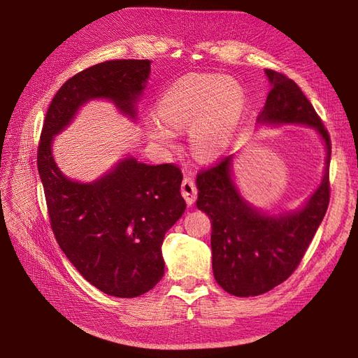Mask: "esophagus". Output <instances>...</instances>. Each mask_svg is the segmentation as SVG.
Segmentation results:
<instances>
[{
  "mask_svg": "<svg viewBox=\"0 0 358 358\" xmlns=\"http://www.w3.org/2000/svg\"><path fill=\"white\" fill-rule=\"evenodd\" d=\"M180 191H182V195L185 201H187L188 206H192L195 203V199H196V185L194 182V179L191 176H185L183 180H182V187H180Z\"/></svg>",
  "mask_w": 358,
  "mask_h": 358,
  "instance_id": "1",
  "label": "esophagus"
}]
</instances>
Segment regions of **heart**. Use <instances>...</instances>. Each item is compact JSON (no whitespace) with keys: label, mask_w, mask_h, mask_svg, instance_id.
I'll use <instances>...</instances> for the list:
<instances>
[{"label":"heart","mask_w":358,"mask_h":358,"mask_svg":"<svg viewBox=\"0 0 358 358\" xmlns=\"http://www.w3.org/2000/svg\"><path fill=\"white\" fill-rule=\"evenodd\" d=\"M245 114V94L229 77L191 73L171 83L157 103V120L146 122L151 141L169 146L173 131L188 129L192 152L206 162L227 154L236 142Z\"/></svg>","instance_id":"b5f03b06"}]
</instances>
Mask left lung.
Listing matches in <instances>:
<instances>
[{
    "label": "left lung",
    "mask_w": 358,
    "mask_h": 358,
    "mask_svg": "<svg viewBox=\"0 0 358 358\" xmlns=\"http://www.w3.org/2000/svg\"><path fill=\"white\" fill-rule=\"evenodd\" d=\"M265 73L271 90L256 122L265 127L313 129L324 143V169L318 187L301 207L277 213L255 206L241 194L232 170L237 154L196 176V207L212 220L215 280L238 298L266 293L292 275L329 206V133L296 83L275 71L265 69Z\"/></svg>",
    "instance_id": "obj_1"
}]
</instances>
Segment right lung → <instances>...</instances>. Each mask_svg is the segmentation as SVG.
Here are the masks:
<instances>
[{
    "label": "right lung",
    "mask_w": 358,
    "mask_h": 358,
    "mask_svg": "<svg viewBox=\"0 0 358 358\" xmlns=\"http://www.w3.org/2000/svg\"><path fill=\"white\" fill-rule=\"evenodd\" d=\"M151 60H109L69 78L48 106L38 146V173L52 229L62 252L92 286L117 298H136L164 275L162 245L183 215L182 173L126 154L92 182L68 178L53 155L55 136L92 101L114 103L138 122Z\"/></svg>",
    "instance_id": "obj_1"
}]
</instances>
